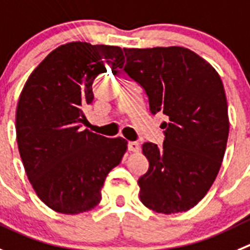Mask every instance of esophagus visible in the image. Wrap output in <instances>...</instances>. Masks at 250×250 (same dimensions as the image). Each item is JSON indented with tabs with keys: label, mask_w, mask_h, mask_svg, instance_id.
<instances>
[{
	"label": "esophagus",
	"mask_w": 250,
	"mask_h": 250,
	"mask_svg": "<svg viewBox=\"0 0 250 250\" xmlns=\"http://www.w3.org/2000/svg\"><path fill=\"white\" fill-rule=\"evenodd\" d=\"M128 150L129 151H138L139 144L137 142H128Z\"/></svg>",
	"instance_id": "34e87169"
}]
</instances>
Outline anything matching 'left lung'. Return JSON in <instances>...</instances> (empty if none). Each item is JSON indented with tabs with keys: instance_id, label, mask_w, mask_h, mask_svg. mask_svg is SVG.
<instances>
[{
	"instance_id": "1",
	"label": "left lung",
	"mask_w": 250,
	"mask_h": 250,
	"mask_svg": "<svg viewBox=\"0 0 250 250\" xmlns=\"http://www.w3.org/2000/svg\"><path fill=\"white\" fill-rule=\"evenodd\" d=\"M123 51V70L146 91L150 113L169 118L163 146H142L149 167L138 179L139 199L158 213L185 212L204 199L225 157L229 121L222 80L183 46Z\"/></svg>"
}]
</instances>
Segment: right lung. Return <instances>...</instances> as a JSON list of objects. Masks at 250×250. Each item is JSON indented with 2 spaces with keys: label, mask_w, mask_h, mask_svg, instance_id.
<instances>
[{
  "label": "right lung",
  "mask_w": 250,
  "mask_h": 250,
  "mask_svg": "<svg viewBox=\"0 0 250 250\" xmlns=\"http://www.w3.org/2000/svg\"><path fill=\"white\" fill-rule=\"evenodd\" d=\"M123 62L120 46L72 42L51 51L21 92L18 150L34 191L54 211L78 214L96 207L107 175L127 150L125 139L83 128L95 79Z\"/></svg>",
  "instance_id": "1"
}]
</instances>
